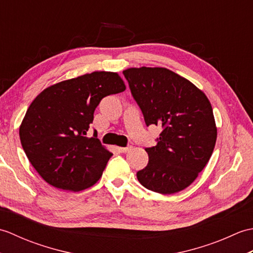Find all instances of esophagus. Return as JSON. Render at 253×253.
I'll return each instance as SVG.
<instances>
[{"label": "esophagus", "mask_w": 253, "mask_h": 253, "mask_svg": "<svg viewBox=\"0 0 253 253\" xmlns=\"http://www.w3.org/2000/svg\"><path fill=\"white\" fill-rule=\"evenodd\" d=\"M131 149H132L131 146H128V147H120V148H118V151L122 152V153H127V152H129Z\"/></svg>", "instance_id": "obj_1"}]
</instances>
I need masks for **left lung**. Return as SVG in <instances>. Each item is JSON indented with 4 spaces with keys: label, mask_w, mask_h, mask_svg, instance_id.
<instances>
[{
    "label": "left lung",
    "mask_w": 253,
    "mask_h": 253,
    "mask_svg": "<svg viewBox=\"0 0 253 253\" xmlns=\"http://www.w3.org/2000/svg\"><path fill=\"white\" fill-rule=\"evenodd\" d=\"M147 126L162 127L149 163L137 173L154 192L171 195L191 185L209 162L217 129L207 95L189 80L164 67L123 72Z\"/></svg>",
    "instance_id": "8db88e82"
}]
</instances>
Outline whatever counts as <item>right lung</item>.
<instances>
[{"label":"right lung","instance_id":"right-lung-1","mask_svg":"<svg viewBox=\"0 0 253 253\" xmlns=\"http://www.w3.org/2000/svg\"><path fill=\"white\" fill-rule=\"evenodd\" d=\"M125 89L117 73L93 72L53 84L32 101L19 138L29 162L47 184L80 191L100 179L112 153L87 131L100 101Z\"/></svg>","mask_w":253,"mask_h":253}]
</instances>
